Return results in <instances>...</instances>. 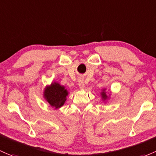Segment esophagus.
I'll list each match as a JSON object with an SVG mask.
<instances>
[{"instance_id":"1","label":"esophagus","mask_w":156,"mask_h":156,"mask_svg":"<svg viewBox=\"0 0 156 156\" xmlns=\"http://www.w3.org/2000/svg\"><path fill=\"white\" fill-rule=\"evenodd\" d=\"M78 87H80V89L83 90L84 88V81H83V79H79L78 80Z\"/></svg>"}]
</instances>
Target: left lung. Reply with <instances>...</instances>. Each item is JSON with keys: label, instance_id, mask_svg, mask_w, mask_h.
I'll list each match as a JSON object with an SVG mask.
<instances>
[{"label": "left lung", "instance_id": "8db88e82", "mask_svg": "<svg viewBox=\"0 0 156 156\" xmlns=\"http://www.w3.org/2000/svg\"><path fill=\"white\" fill-rule=\"evenodd\" d=\"M100 94H101V100H102L104 103H107L110 100V99H111V92L109 91V93H108L107 89H106V88H104V89L101 90V92L100 93Z\"/></svg>", "mask_w": 156, "mask_h": 156}]
</instances>
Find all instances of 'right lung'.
Instances as JSON below:
<instances>
[{"label": "right lung", "instance_id": "right-lung-1", "mask_svg": "<svg viewBox=\"0 0 156 156\" xmlns=\"http://www.w3.org/2000/svg\"><path fill=\"white\" fill-rule=\"evenodd\" d=\"M68 95L67 89L57 81H52L46 85L43 90V98L55 109H59L65 104Z\"/></svg>", "mask_w": 156, "mask_h": 156}]
</instances>
